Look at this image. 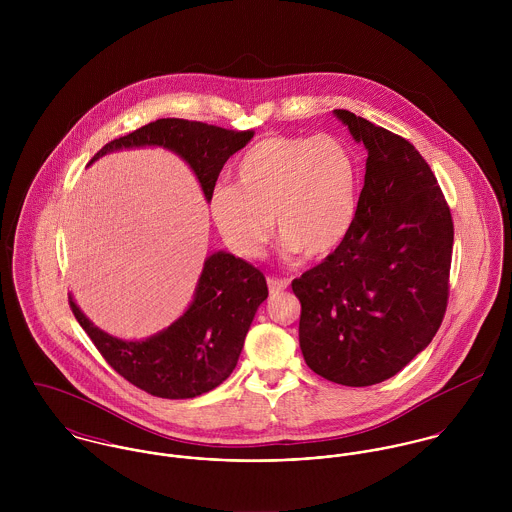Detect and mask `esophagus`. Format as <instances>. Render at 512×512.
Masks as SVG:
<instances>
[{
    "instance_id": "34e87169",
    "label": "esophagus",
    "mask_w": 512,
    "mask_h": 512,
    "mask_svg": "<svg viewBox=\"0 0 512 512\" xmlns=\"http://www.w3.org/2000/svg\"><path fill=\"white\" fill-rule=\"evenodd\" d=\"M288 288V282L286 280H278V278H268V290L272 295H278V293L284 292Z\"/></svg>"
}]
</instances>
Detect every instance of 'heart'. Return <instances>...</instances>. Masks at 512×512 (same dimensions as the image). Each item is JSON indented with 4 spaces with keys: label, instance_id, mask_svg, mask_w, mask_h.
Returning a JSON list of instances; mask_svg holds the SVG:
<instances>
[{
    "label": "heart",
    "instance_id": "heart-1",
    "mask_svg": "<svg viewBox=\"0 0 512 512\" xmlns=\"http://www.w3.org/2000/svg\"><path fill=\"white\" fill-rule=\"evenodd\" d=\"M359 189V163L341 140L268 136L242 155L236 183L215 187L211 215L242 258L262 252L276 217L284 258L325 260L355 226Z\"/></svg>",
    "mask_w": 512,
    "mask_h": 512
}]
</instances>
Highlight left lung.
Here are the masks:
<instances>
[{
	"label": "left lung",
	"instance_id": "8db88e82",
	"mask_svg": "<svg viewBox=\"0 0 512 512\" xmlns=\"http://www.w3.org/2000/svg\"><path fill=\"white\" fill-rule=\"evenodd\" d=\"M366 157L359 213L345 244L293 280L307 366L343 386L392 378L438 333L453 222L438 181L408 140L333 110Z\"/></svg>",
	"mask_w": 512,
	"mask_h": 512
}]
</instances>
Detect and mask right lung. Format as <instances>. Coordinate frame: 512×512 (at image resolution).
Returning <instances> with one entry per match:
<instances>
[{"instance_id": "right-lung-1", "label": "right lung", "mask_w": 512, "mask_h": 512, "mask_svg": "<svg viewBox=\"0 0 512 512\" xmlns=\"http://www.w3.org/2000/svg\"><path fill=\"white\" fill-rule=\"evenodd\" d=\"M254 132H234L203 122L163 118L102 147L96 159L136 147H161L179 155L211 203L220 169ZM268 297L264 274L230 252L205 258L189 307L169 327L146 339H120L96 327L76 305L74 317L100 355L134 386L159 398H195L230 376L258 307Z\"/></svg>"}]
</instances>
